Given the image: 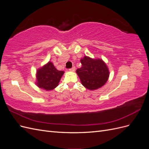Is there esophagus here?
Here are the masks:
<instances>
[{
	"mask_svg": "<svg viewBox=\"0 0 149 149\" xmlns=\"http://www.w3.org/2000/svg\"><path fill=\"white\" fill-rule=\"evenodd\" d=\"M69 71H71V72H74L75 71V67L73 66V68H71L69 69Z\"/></svg>",
	"mask_w": 149,
	"mask_h": 149,
	"instance_id": "esophagus-1",
	"label": "esophagus"
}]
</instances>
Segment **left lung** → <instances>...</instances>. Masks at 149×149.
<instances>
[{"mask_svg": "<svg viewBox=\"0 0 149 149\" xmlns=\"http://www.w3.org/2000/svg\"><path fill=\"white\" fill-rule=\"evenodd\" d=\"M80 61L82 66L76 72L86 88L96 90L105 84L109 71L104 62L101 59H93L87 56H84Z\"/></svg>", "mask_w": 149, "mask_h": 149, "instance_id": "left-lung-1", "label": "left lung"}]
</instances>
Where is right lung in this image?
Listing matches in <instances>:
<instances>
[{"label":"right lung","instance_id":"1","mask_svg":"<svg viewBox=\"0 0 149 149\" xmlns=\"http://www.w3.org/2000/svg\"><path fill=\"white\" fill-rule=\"evenodd\" d=\"M64 73L56 70L52 62H48L37 70L36 84L40 88L51 91L58 86Z\"/></svg>","mask_w":149,"mask_h":149}]
</instances>
